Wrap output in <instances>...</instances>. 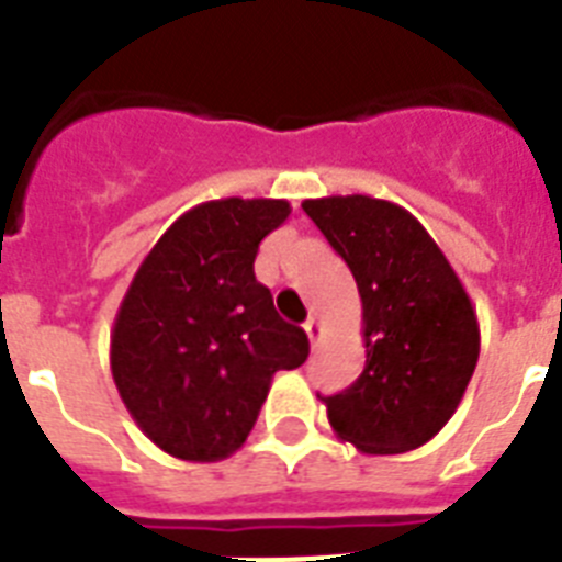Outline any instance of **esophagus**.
Masks as SVG:
<instances>
[{
  "instance_id": "1",
  "label": "esophagus",
  "mask_w": 562,
  "mask_h": 562,
  "mask_svg": "<svg viewBox=\"0 0 562 562\" xmlns=\"http://www.w3.org/2000/svg\"><path fill=\"white\" fill-rule=\"evenodd\" d=\"M303 329H306L308 341H312V347H315L317 338H321V321H317V317H308L306 324H303Z\"/></svg>"
}]
</instances>
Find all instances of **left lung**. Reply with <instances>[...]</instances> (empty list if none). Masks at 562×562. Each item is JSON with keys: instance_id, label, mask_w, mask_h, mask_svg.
Masks as SVG:
<instances>
[{"instance_id": "left-lung-1", "label": "left lung", "mask_w": 562, "mask_h": 562, "mask_svg": "<svg viewBox=\"0 0 562 562\" xmlns=\"http://www.w3.org/2000/svg\"><path fill=\"white\" fill-rule=\"evenodd\" d=\"M350 265L361 297L364 370L321 396L329 426L364 454L428 443L452 419L479 364V317L443 250L408 210L370 194L303 201Z\"/></svg>"}]
</instances>
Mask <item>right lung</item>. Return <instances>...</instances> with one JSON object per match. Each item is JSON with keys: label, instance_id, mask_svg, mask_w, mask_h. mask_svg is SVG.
I'll return each instance as SVG.
<instances>
[{"label": "right lung", "instance_id": "add662e5", "mask_svg": "<svg viewBox=\"0 0 562 562\" xmlns=\"http://www.w3.org/2000/svg\"><path fill=\"white\" fill-rule=\"evenodd\" d=\"M289 201L221 198L183 212L145 256L110 333L116 391L145 437L180 461L241 449L277 370L300 368L306 333L285 324L254 259Z\"/></svg>", "mask_w": 562, "mask_h": 562}]
</instances>
